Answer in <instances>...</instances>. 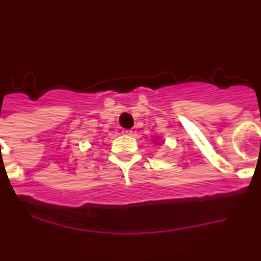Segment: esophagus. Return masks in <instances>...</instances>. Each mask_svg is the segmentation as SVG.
<instances>
[{"instance_id":"1","label":"esophagus","mask_w":261,"mask_h":261,"mask_svg":"<svg viewBox=\"0 0 261 261\" xmlns=\"http://www.w3.org/2000/svg\"><path fill=\"white\" fill-rule=\"evenodd\" d=\"M133 134V130H122V135H126V136H131Z\"/></svg>"}]
</instances>
